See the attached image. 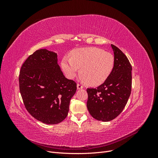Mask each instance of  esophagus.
Masks as SVG:
<instances>
[{"mask_svg": "<svg viewBox=\"0 0 158 158\" xmlns=\"http://www.w3.org/2000/svg\"><path fill=\"white\" fill-rule=\"evenodd\" d=\"M77 88H78V89H82L83 88V85L80 84H77Z\"/></svg>", "mask_w": 158, "mask_h": 158, "instance_id": "esophagus-1", "label": "esophagus"}]
</instances>
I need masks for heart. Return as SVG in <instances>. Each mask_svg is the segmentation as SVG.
Here are the masks:
<instances>
[{
	"label": "heart",
	"mask_w": 158,
	"mask_h": 158,
	"mask_svg": "<svg viewBox=\"0 0 158 158\" xmlns=\"http://www.w3.org/2000/svg\"><path fill=\"white\" fill-rule=\"evenodd\" d=\"M114 65L113 55L97 47L74 50L70 57L65 56L61 67L69 79L77 75L80 68V79L92 86L101 85L111 74Z\"/></svg>",
	"instance_id": "heart-1"
}]
</instances>
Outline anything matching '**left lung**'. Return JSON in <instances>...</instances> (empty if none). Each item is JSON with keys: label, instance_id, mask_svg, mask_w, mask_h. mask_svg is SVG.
Segmentation results:
<instances>
[{"label": "left lung", "instance_id": "left-lung-1", "mask_svg": "<svg viewBox=\"0 0 158 158\" xmlns=\"http://www.w3.org/2000/svg\"><path fill=\"white\" fill-rule=\"evenodd\" d=\"M114 65L111 74L97 88H88L87 108L94 118L107 122L125 108L132 88V66L126 55L111 44Z\"/></svg>", "mask_w": 158, "mask_h": 158}]
</instances>
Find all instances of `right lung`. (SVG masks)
Wrapping results in <instances>:
<instances>
[{"mask_svg": "<svg viewBox=\"0 0 158 158\" xmlns=\"http://www.w3.org/2000/svg\"><path fill=\"white\" fill-rule=\"evenodd\" d=\"M20 92L32 117L47 125H55L67 117L76 83L63 75L57 55L37 50L23 63L19 75Z\"/></svg>", "mask_w": 158, "mask_h": 158, "instance_id": "obj_1", "label": "right lung"}]
</instances>
